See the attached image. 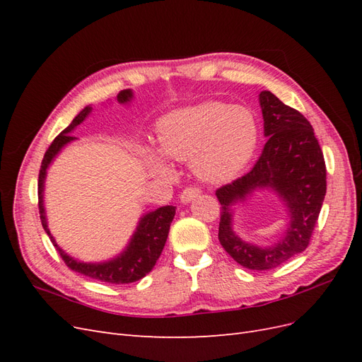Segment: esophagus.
I'll return each instance as SVG.
<instances>
[{
  "label": "esophagus",
  "mask_w": 362,
  "mask_h": 362,
  "mask_svg": "<svg viewBox=\"0 0 362 362\" xmlns=\"http://www.w3.org/2000/svg\"><path fill=\"white\" fill-rule=\"evenodd\" d=\"M199 194H201L199 187H187V189L182 190V193H181V196H180V199H181L182 204H189V202H192L193 199L198 198Z\"/></svg>",
  "instance_id": "esophagus-1"
}]
</instances>
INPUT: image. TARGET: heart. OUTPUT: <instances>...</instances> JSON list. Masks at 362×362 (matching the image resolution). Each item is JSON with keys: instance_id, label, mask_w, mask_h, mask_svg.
<instances>
[{"instance_id": "obj_1", "label": "heart", "mask_w": 362, "mask_h": 362, "mask_svg": "<svg viewBox=\"0 0 362 362\" xmlns=\"http://www.w3.org/2000/svg\"><path fill=\"white\" fill-rule=\"evenodd\" d=\"M158 144L165 157L192 161L202 181L226 182L254 156L258 144L257 117L245 105L216 101L180 108L158 122ZM144 156L152 170L169 173L158 151L145 149Z\"/></svg>"}]
</instances>
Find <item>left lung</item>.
I'll use <instances>...</instances> for the list:
<instances>
[{
    "label": "left lung",
    "instance_id": "1",
    "mask_svg": "<svg viewBox=\"0 0 362 362\" xmlns=\"http://www.w3.org/2000/svg\"><path fill=\"white\" fill-rule=\"evenodd\" d=\"M267 141L255 166L216 190L221 202L218 242L240 266L269 270L300 254L310 245L326 194L322 148L306 117L269 90L259 93ZM257 188H270L288 208V229L269 248L250 245L232 231V205Z\"/></svg>",
    "mask_w": 362,
    "mask_h": 362
}]
</instances>
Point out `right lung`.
<instances>
[{
    "label": "right lung",
    "mask_w": 362,
    "mask_h": 362,
    "mask_svg": "<svg viewBox=\"0 0 362 362\" xmlns=\"http://www.w3.org/2000/svg\"><path fill=\"white\" fill-rule=\"evenodd\" d=\"M133 98V92L129 89L120 90L117 93V101L120 104H127ZM90 107H84L83 110L75 116V119L71 122L69 127L64 128L62 133L52 140V144L47 149L45 156H43L42 164H40V172H39V181H37V196H39V213H40V222L43 229H45L47 234L49 235L54 247L57 249L62 259L64 261L71 270L81 273L84 276H89L92 279H98L101 282L107 284H131L146 276L148 273L154 269L157 259L160 258L164 245H166L169 228L173 221L175 216V206L166 205L157 208L156 211H151L140 218L139 226L136 233L131 237V242L128 243L127 249L122 254L117 255L116 258L105 261V262H81L76 261L72 257L59 247L56 240L52 238L47 217H45V208H43V184H45L47 177V169L51 164L60 149L68 145L69 141L75 140L74 136H71V131L80 125L83 120L90 113Z\"/></svg>",
    "instance_id": "obj_1"
}]
</instances>
